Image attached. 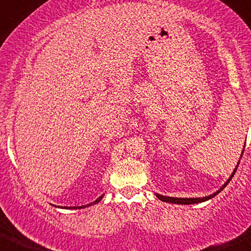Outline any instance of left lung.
<instances>
[{
  "instance_id": "1",
  "label": "left lung",
  "mask_w": 251,
  "mask_h": 251,
  "mask_svg": "<svg viewBox=\"0 0 251 251\" xmlns=\"http://www.w3.org/2000/svg\"><path fill=\"white\" fill-rule=\"evenodd\" d=\"M243 152H244V151H243ZM242 155H243V154H242ZM238 165H239V164H238ZM238 165H237V168H238ZM237 168H235L234 172L232 173V175H230V177H229V179H228V181H226V184L223 185L222 187H221L220 190L216 191V193H215V194H212V195L206 196V198H202V199H201V198H196V199H193V198H190V199H182V198H169V196H163V195H159V194H157V198L159 199V200L164 201V202L177 203V205H191V203H200V202H203V201H207V200H210V199L215 198V196L217 195V194H220L221 191H222L223 189H225V187L227 186L228 182H229L230 180H232V177L234 176L235 172H237Z\"/></svg>"
}]
</instances>
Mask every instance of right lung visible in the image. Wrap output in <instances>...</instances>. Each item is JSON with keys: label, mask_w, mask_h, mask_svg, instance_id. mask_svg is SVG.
<instances>
[{"label": "right lung", "mask_w": 251, "mask_h": 251, "mask_svg": "<svg viewBox=\"0 0 251 251\" xmlns=\"http://www.w3.org/2000/svg\"><path fill=\"white\" fill-rule=\"evenodd\" d=\"M103 196H104V195L99 196V198H98V199H97V200H96V201H94V202L89 203V205H86V206H84V207H88V206H92V205H96V203H98V202H99V201H100V200H101V199H103ZM70 208H71V207H70ZM74 208H78V207H74ZM79 208H82V206H81V207H79Z\"/></svg>", "instance_id": "add662e5"}]
</instances>
